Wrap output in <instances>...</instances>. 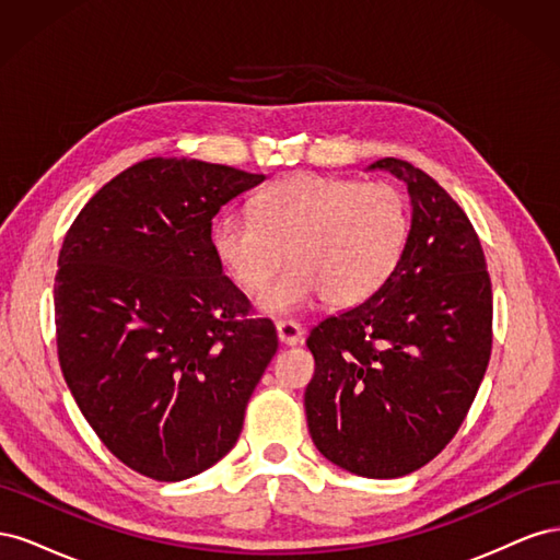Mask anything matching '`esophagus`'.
<instances>
[{
	"mask_svg": "<svg viewBox=\"0 0 560 560\" xmlns=\"http://www.w3.org/2000/svg\"><path fill=\"white\" fill-rule=\"evenodd\" d=\"M276 329H278V338H280L282 346H296L301 341V336H303L301 327L296 325V322H292V319L278 322Z\"/></svg>",
	"mask_w": 560,
	"mask_h": 560,
	"instance_id": "esophagus-1",
	"label": "esophagus"
}]
</instances>
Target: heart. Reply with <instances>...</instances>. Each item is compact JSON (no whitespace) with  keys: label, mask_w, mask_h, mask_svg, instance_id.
<instances>
[{"label":"heart","mask_w":560,"mask_h":560,"mask_svg":"<svg viewBox=\"0 0 560 560\" xmlns=\"http://www.w3.org/2000/svg\"><path fill=\"white\" fill-rule=\"evenodd\" d=\"M409 229L399 186L303 173L266 186L252 214H224L212 241L245 292L265 290L290 250L293 268L257 301L266 315H290L319 296L331 308L374 296L399 266Z\"/></svg>","instance_id":"b5f03b06"}]
</instances>
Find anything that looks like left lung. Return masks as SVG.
<instances>
[{
    "label": "left lung",
    "mask_w": 560,
    "mask_h": 560,
    "mask_svg": "<svg viewBox=\"0 0 560 560\" xmlns=\"http://www.w3.org/2000/svg\"><path fill=\"white\" fill-rule=\"evenodd\" d=\"M411 196V231L381 290L313 327L306 418L317 451L366 479L428 465L460 430L493 346V292L463 208L409 161L381 159Z\"/></svg>",
    "instance_id": "left-lung-1"
}]
</instances>
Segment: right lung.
<instances>
[{
	"label": "right lung",
	"instance_id": "obj_1",
	"mask_svg": "<svg viewBox=\"0 0 560 560\" xmlns=\"http://www.w3.org/2000/svg\"><path fill=\"white\" fill-rule=\"evenodd\" d=\"M264 175L196 159L135 163L67 231L56 273L58 360L83 418L156 481L206 471L235 446L278 350L222 273L212 219Z\"/></svg>",
	"mask_w": 560,
	"mask_h": 560
}]
</instances>
